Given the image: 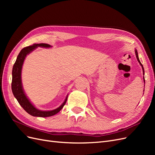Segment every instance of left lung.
Masks as SVG:
<instances>
[{"label": "left lung", "mask_w": 155, "mask_h": 155, "mask_svg": "<svg viewBox=\"0 0 155 155\" xmlns=\"http://www.w3.org/2000/svg\"><path fill=\"white\" fill-rule=\"evenodd\" d=\"M135 54H136V56H137V60H138V61L139 62V63H140V64L142 66V70H143V74L144 75V68H143V65H142V64L141 63V62L140 61V59H139V58H138V51H137V50H135ZM143 81H144V82H145V79H144V76H143ZM143 91H144V90H143Z\"/></svg>", "instance_id": "1"}]
</instances>
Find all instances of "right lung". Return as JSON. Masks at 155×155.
Returning a JSON list of instances; mask_svg holds the SVG:
<instances>
[{"instance_id": "right-lung-1", "label": "right lung", "mask_w": 155, "mask_h": 155, "mask_svg": "<svg viewBox=\"0 0 155 155\" xmlns=\"http://www.w3.org/2000/svg\"><path fill=\"white\" fill-rule=\"evenodd\" d=\"M38 46L44 48L51 47L50 45L45 43L34 44L31 46H27V47L22 48L20 51V53L18 54L16 61L13 64L12 70V90L14 96H15V97L18 101V104L21 105V106L25 109V110H26V112H27L29 114L37 117H49L58 113L62 109V108L64 107L65 104H66L68 96H67L64 101L63 103V104L59 106L58 108H57V109L48 111L41 110L36 109L31 104V103L28 100V98L26 96L22 85L21 71L23 63H24V61L26 57V55L31 52L33 50H35Z\"/></svg>"}]
</instances>
